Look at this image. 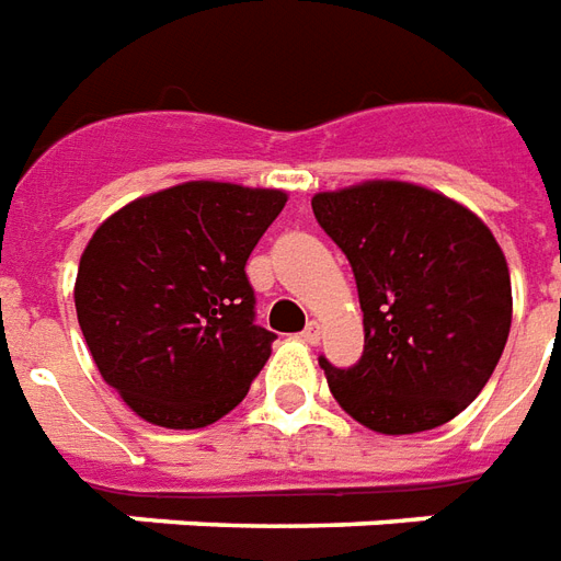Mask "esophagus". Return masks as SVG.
<instances>
[{"label":"esophagus","instance_id":"esophagus-1","mask_svg":"<svg viewBox=\"0 0 561 561\" xmlns=\"http://www.w3.org/2000/svg\"><path fill=\"white\" fill-rule=\"evenodd\" d=\"M301 337H305V341H308L310 346H317V343H320V337H322V325H320V322H308V329L301 331Z\"/></svg>","mask_w":561,"mask_h":561}]
</instances>
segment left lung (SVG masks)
Here are the masks:
<instances>
[{"label": "left lung", "instance_id": "obj_1", "mask_svg": "<svg viewBox=\"0 0 561 561\" xmlns=\"http://www.w3.org/2000/svg\"><path fill=\"white\" fill-rule=\"evenodd\" d=\"M313 215L353 265L365 355L320 358L334 400L386 436L433 431L488 386L511 331L505 253L472 208L398 179L320 191Z\"/></svg>", "mask_w": 561, "mask_h": 561}]
</instances>
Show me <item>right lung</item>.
<instances>
[{"label": "right lung", "mask_w": 561, "mask_h": 561, "mask_svg": "<svg viewBox=\"0 0 561 561\" xmlns=\"http://www.w3.org/2000/svg\"><path fill=\"white\" fill-rule=\"evenodd\" d=\"M286 191L182 182L113 211L85 244L77 322L104 382L142 421L196 431L236 410L272 355L244 263Z\"/></svg>", "instance_id": "right-lung-1"}]
</instances>
